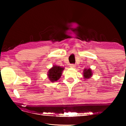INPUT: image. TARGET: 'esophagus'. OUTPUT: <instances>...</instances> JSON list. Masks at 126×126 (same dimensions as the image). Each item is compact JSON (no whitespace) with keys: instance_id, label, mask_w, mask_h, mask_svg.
Wrapping results in <instances>:
<instances>
[{"instance_id":"1","label":"esophagus","mask_w":126,"mask_h":126,"mask_svg":"<svg viewBox=\"0 0 126 126\" xmlns=\"http://www.w3.org/2000/svg\"><path fill=\"white\" fill-rule=\"evenodd\" d=\"M70 66L71 67V68H75L76 66V65L74 64V63H71V64H70Z\"/></svg>"}]
</instances>
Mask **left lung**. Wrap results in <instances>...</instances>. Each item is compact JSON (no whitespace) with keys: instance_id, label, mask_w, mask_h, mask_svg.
<instances>
[{"instance_id":"left-lung-1","label":"left lung","mask_w":126,"mask_h":126,"mask_svg":"<svg viewBox=\"0 0 126 126\" xmlns=\"http://www.w3.org/2000/svg\"><path fill=\"white\" fill-rule=\"evenodd\" d=\"M84 76L85 79H89L90 78L91 76H92V70H91L90 69H84Z\"/></svg>"}]
</instances>
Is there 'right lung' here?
I'll list each match as a JSON object with an SVG mask.
<instances>
[{
    "mask_svg": "<svg viewBox=\"0 0 126 126\" xmlns=\"http://www.w3.org/2000/svg\"><path fill=\"white\" fill-rule=\"evenodd\" d=\"M63 68L59 66H53L50 69H49L48 72V77L51 82H54L57 81L61 76L62 72L63 71Z\"/></svg>",
    "mask_w": 126,
    "mask_h": 126,
    "instance_id": "add662e5",
    "label": "right lung"
}]
</instances>
